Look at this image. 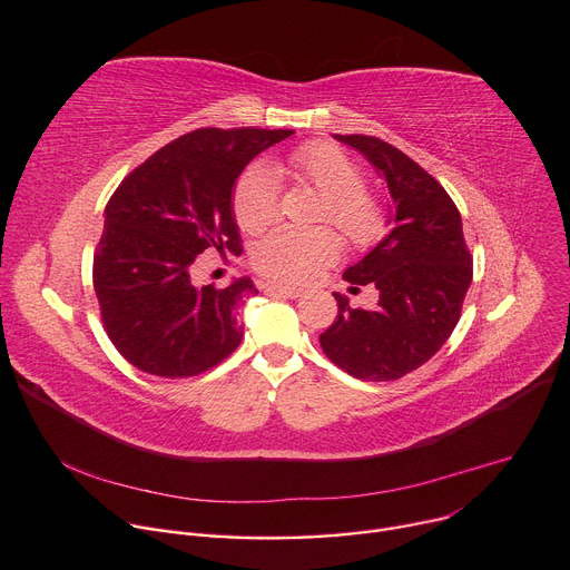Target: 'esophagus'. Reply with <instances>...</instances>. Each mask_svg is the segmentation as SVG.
Masks as SVG:
<instances>
[{
    "label": "esophagus",
    "mask_w": 570,
    "mask_h": 570,
    "mask_svg": "<svg viewBox=\"0 0 570 570\" xmlns=\"http://www.w3.org/2000/svg\"><path fill=\"white\" fill-rule=\"evenodd\" d=\"M266 292H272L276 296H287V298H296V296L304 294V289H301V287H287V285H269V287H266Z\"/></svg>",
    "instance_id": "esophagus-1"
}]
</instances>
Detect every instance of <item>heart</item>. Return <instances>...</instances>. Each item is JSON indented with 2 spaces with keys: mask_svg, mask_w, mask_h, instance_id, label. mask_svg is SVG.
<instances>
[{
  "mask_svg": "<svg viewBox=\"0 0 570 570\" xmlns=\"http://www.w3.org/2000/svg\"><path fill=\"white\" fill-rule=\"evenodd\" d=\"M287 170L326 199V216L354 244H371L382 232V209L361 190L363 177L338 147L311 142L287 158ZM234 216L246 232H262L278 216V181L274 167L257 163L242 175L234 190ZM338 255V239L328 229L281 227L255 250L257 269L276 281L311 278Z\"/></svg>",
  "mask_w": 570,
  "mask_h": 570,
  "instance_id": "obj_1",
  "label": "heart"
}]
</instances>
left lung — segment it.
<instances>
[{
  "mask_svg": "<svg viewBox=\"0 0 570 570\" xmlns=\"http://www.w3.org/2000/svg\"><path fill=\"white\" fill-rule=\"evenodd\" d=\"M333 138L358 151L384 181L389 232L343 274L354 289L377 287L375 308H352L336 292L338 317L320 343L356 380H400L438 354L460 320L472 285L462 218L440 181L400 149L371 136Z\"/></svg>",
  "mask_w": 570,
  "mask_h": 570,
  "instance_id": "8db88e82",
  "label": "left lung"
}]
</instances>
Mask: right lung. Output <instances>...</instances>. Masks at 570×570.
Segmentation results:
<instances>
[{
	"instance_id": "1",
	"label": "right lung",
	"mask_w": 570,
	"mask_h": 570,
	"mask_svg": "<svg viewBox=\"0 0 570 570\" xmlns=\"http://www.w3.org/2000/svg\"><path fill=\"white\" fill-rule=\"evenodd\" d=\"M294 130L199 128L158 149L115 190L94 255L100 317L119 354L158 377L209 371L239 347L248 276L197 287L207 248L242 250L234 186L244 167Z\"/></svg>"
}]
</instances>
